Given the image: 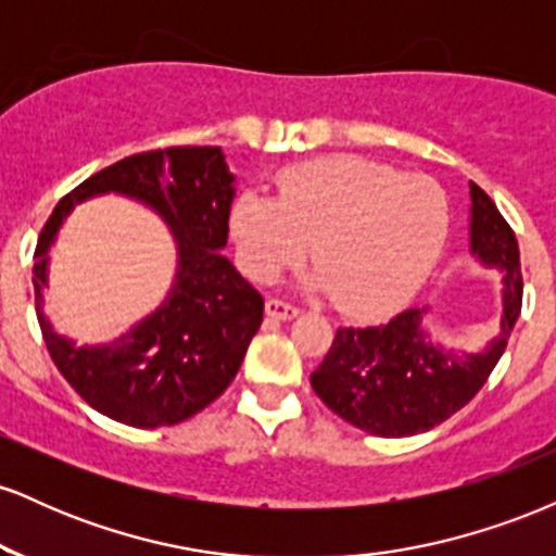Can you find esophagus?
<instances>
[{"label":"esophagus","instance_id":"obj_1","mask_svg":"<svg viewBox=\"0 0 556 556\" xmlns=\"http://www.w3.org/2000/svg\"><path fill=\"white\" fill-rule=\"evenodd\" d=\"M266 316L279 318V321H290V318L298 316V308L282 298H269L266 300Z\"/></svg>","mask_w":556,"mask_h":556}]
</instances>
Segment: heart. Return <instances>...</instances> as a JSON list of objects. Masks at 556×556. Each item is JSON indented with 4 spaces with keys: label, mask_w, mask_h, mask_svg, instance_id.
<instances>
[{
    "label": "heart",
    "mask_w": 556,
    "mask_h": 556,
    "mask_svg": "<svg viewBox=\"0 0 556 556\" xmlns=\"http://www.w3.org/2000/svg\"><path fill=\"white\" fill-rule=\"evenodd\" d=\"M450 198L424 175L363 156H324L277 177V201L245 190L232 235L242 269L274 282L308 253L318 287L344 314L374 316L405 303L442 253Z\"/></svg>",
    "instance_id": "obj_1"
}]
</instances>
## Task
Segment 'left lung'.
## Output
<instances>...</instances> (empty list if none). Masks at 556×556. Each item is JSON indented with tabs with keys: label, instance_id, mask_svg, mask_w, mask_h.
Wrapping results in <instances>:
<instances>
[{
	"label": "left lung",
	"instance_id": "left-lung-1",
	"mask_svg": "<svg viewBox=\"0 0 556 556\" xmlns=\"http://www.w3.org/2000/svg\"><path fill=\"white\" fill-rule=\"evenodd\" d=\"M470 253L502 271L500 337L481 353L429 342L424 311H402L379 327L337 329L311 387L329 410L374 437H413L444 424L476 397L500 363L522 308L520 248L494 201L470 182Z\"/></svg>",
	"mask_w": 556,
	"mask_h": 556
}]
</instances>
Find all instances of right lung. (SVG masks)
<instances>
[{
    "label": "right lung",
    "instance_id": "right-lung-1",
    "mask_svg": "<svg viewBox=\"0 0 556 556\" xmlns=\"http://www.w3.org/2000/svg\"><path fill=\"white\" fill-rule=\"evenodd\" d=\"M232 182L219 146H172L96 172L56 203L36 242V316L54 366L93 410L136 429L175 426L235 379L264 321V298L219 253ZM101 192L136 197L165 216L178 242V277L168 300L117 343L78 349L46 321L40 290L61 219Z\"/></svg>",
    "mask_w": 556,
    "mask_h": 556
}]
</instances>
